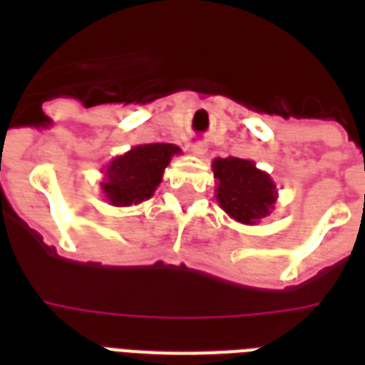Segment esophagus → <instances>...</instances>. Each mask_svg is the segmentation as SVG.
<instances>
[{"label": "esophagus", "instance_id": "esophagus-1", "mask_svg": "<svg viewBox=\"0 0 365 365\" xmlns=\"http://www.w3.org/2000/svg\"><path fill=\"white\" fill-rule=\"evenodd\" d=\"M206 145L202 142H193L191 143V153L193 155H205Z\"/></svg>", "mask_w": 365, "mask_h": 365}]
</instances>
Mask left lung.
<instances>
[{
    "instance_id": "8db88e82",
    "label": "left lung",
    "mask_w": 365,
    "mask_h": 365,
    "mask_svg": "<svg viewBox=\"0 0 365 365\" xmlns=\"http://www.w3.org/2000/svg\"><path fill=\"white\" fill-rule=\"evenodd\" d=\"M217 180V202L229 216L240 223L259 222L274 208V183L252 160L227 157L212 163Z\"/></svg>"
}]
</instances>
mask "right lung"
<instances>
[{
    "label": "right lung",
    "instance_id": "obj_1",
    "mask_svg": "<svg viewBox=\"0 0 365 365\" xmlns=\"http://www.w3.org/2000/svg\"><path fill=\"white\" fill-rule=\"evenodd\" d=\"M174 153H180L174 143H145L113 159L106 170L108 180L102 182L106 197L115 206L138 205L149 199Z\"/></svg>",
    "mask_w": 365,
    "mask_h": 365
}]
</instances>
